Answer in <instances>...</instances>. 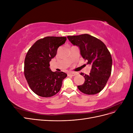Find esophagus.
I'll return each mask as SVG.
<instances>
[{"label":"esophagus","mask_w":133,"mask_h":133,"mask_svg":"<svg viewBox=\"0 0 133 133\" xmlns=\"http://www.w3.org/2000/svg\"><path fill=\"white\" fill-rule=\"evenodd\" d=\"M76 75V73L75 72H71V73H69L68 74V76H75Z\"/></svg>","instance_id":"34e87169"}]
</instances>
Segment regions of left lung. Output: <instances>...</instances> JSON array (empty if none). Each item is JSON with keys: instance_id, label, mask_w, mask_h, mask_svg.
<instances>
[{"instance_id": "8db88e82", "label": "left lung", "mask_w": 133, "mask_h": 133, "mask_svg": "<svg viewBox=\"0 0 133 133\" xmlns=\"http://www.w3.org/2000/svg\"><path fill=\"white\" fill-rule=\"evenodd\" d=\"M68 39L80 48L82 57L88 60L91 69L89 75H84L85 82L78 86L83 93L94 95L101 91L105 87L111 73L112 58L110 53L103 42L88 34L68 36Z\"/></svg>"}]
</instances>
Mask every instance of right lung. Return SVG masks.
<instances>
[{
    "instance_id": "obj_1",
    "label": "right lung",
    "mask_w": 133,
    "mask_h": 133,
    "mask_svg": "<svg viewBox=\"0 0 133 133\" xmlns=\"http://www.w3.org/2000/svg\"><path fill=\"white\" fill-rule=\"evenodd\" d=\"M66 37H46L39 39L32 45L25 58L24 72L31 90L42 97H51L60 91L67 74L52 71L50 62L58 48L65 43Z\"/></svg>"
}]
</instances>
